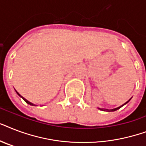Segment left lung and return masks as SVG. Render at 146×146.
I'll return each instance as SVG.
<instances>
[{
	"label": "left lung",
	"instance_id": "8db88e82",
	"mask_svg": "<svg viewBox=\"0 0 146 146\" xmlns=\"http://www.w3.org/2000/svg\"><path fill=\"white\" fill-rule=\"evenodd\" d=\"M130 99H131V98H130ZM130 99H129V101H127V102H126V103H124V104H123V105H121V106H120V107H118V108H116L111 109V110H109V109H106V108H99V109H100V110H102V111H108V112H111V111H117V110H118V109H120V108H121V107L123 106V105H124V104H127V103H128V102H129V101H130Z\"/></svg>",
	"mask_w": 146,
	"mask_h": 146
}]
</instances>
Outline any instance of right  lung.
<instances>
[{
	"label": "right lung",
	"instance_id": "1",
	"mask_svg": "<svg viewBox=\"0 0 146 146\" xmlns=\"http://www.w3.org/2000/svg\"><path fill=\"white\" fill-rule=\"evenodd\" d=\"M16 92H17V91H16ZM17 95H18V96H20V97H21L22 98H23V99L24 101H25V102H26V103H27V104H30V105H34V106H35V104H33V103H31V102H29V101H27V100H26V98H24L23 97V96H20V95H19V94L18 93V92H17Z\"/></svg>",
	"mask_w": 146,
	"mask_h": 146
}]
</instances>
